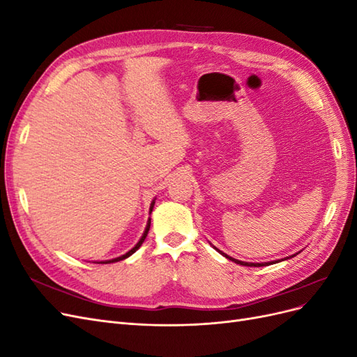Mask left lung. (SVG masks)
<instances>
[{"mask_svg":"<svg viewBox=\"0 0 357 357\" xmlns=\"http://www.w3.org/2000/svg\"><path fill=\"white\" fill-rule=\"evenodd\" d=\"M215 248V247H214ZM215 250H218L220 255H223L226 259H229V261H232V262H235V264H240V265H244V266H266V265H273V264H275V262H264V264H252V262H243V261H238V259H234V257H231V256H228V255H225L223 252H220L219 248H215ZM295 256V255H294ZM291 257V256H290Z\"/></svg>","mask_w":357,"mask_h":357,"instance_id":"8db88e82","label":"left lung"}]
</instances>
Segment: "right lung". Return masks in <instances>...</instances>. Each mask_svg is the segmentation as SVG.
<instances>
[{"label":"right lung","instance_id":"obj_1","mask_svg":"<svg viewBox=\"0 0 357 357\" xmlns=\"http://www.w3.org/2000/svg\"><path fill=\"white\" fill-rule=\"evenodd\" d=\"M153 205H155V199L152 201V204H150V213H152V210H153ZM149 229H150V219H149V222H147V226H146V229H144V234L142 235V238H139V241L135 244V247H132V248H131V250H129V252H128V253H125V255H122V256H119V257L112 259V261H104V262H96V264H113V262L123 261V259L129 257V256H131L132 253H135L139 247H142V244L144 243L146 236H147V234H149Z\"/></svg>","mask_w":357,"mask_h":357}]
</instances>
